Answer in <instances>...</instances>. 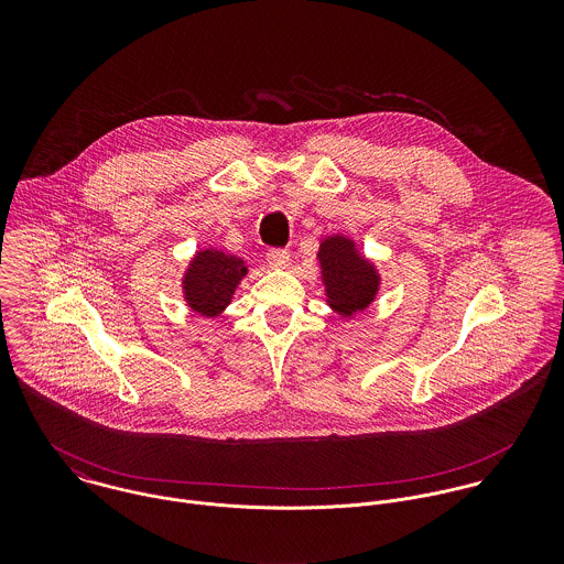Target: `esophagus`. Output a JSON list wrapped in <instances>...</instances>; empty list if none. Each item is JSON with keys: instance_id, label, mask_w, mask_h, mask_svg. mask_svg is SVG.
I'll use <instances>...</instances> for the list:
<instances>
[{"instance_id": "1", "label": "esophagus", "mask_w": 564, "mask_h": 564, "mask_svg": "<svg viewBox=\"0 0 564 564\" xmlns=\"http://www.w3.org/2000/svg\"><path fill=\"white\" fill-rule=\"evenodd\" d=\"M289 251L286 249H280V247H273V249H269L267 251V262H269V267H273V269H286L289 267Z\"/></svg>"}]
</instances>
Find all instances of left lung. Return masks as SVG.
<instances>
[{
  "mask_svg": "<svg viewBox=\"0 0 564 564\" xmlns=\"http://www.w3.org/2000/svg\"><path fill=\"white\" fill-rule=\"evenodd\" d=\"M327 304L343 317L365 311L378 295L380 275L347 237H327L317 253Z\"/></svg>",
  "mask_w": 564,
  "mask_h": 564,
  "instance_id": "8db88e82",
  "label": "left lung"
}]
</instances>
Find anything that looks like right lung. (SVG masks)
Instances as JSON below:
<instances>
[{
  "mask_svg": "<svg viewBox=\"0 0 564 564\" xmlns=\"http://www.w3.org/2000/svg\"><path fill=\"white\" fill-rule=\"evenodd\" d=\"M245 273V262L232 253L197 251L182 280L184 300L202 317H217L232 302Z\"/></svg>",
  "mask_w": 564,
  "mask_h": 564,
  "instance_id": "1",
  "label": "right lung"
}]
</instances>
